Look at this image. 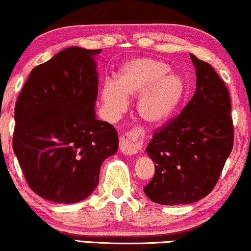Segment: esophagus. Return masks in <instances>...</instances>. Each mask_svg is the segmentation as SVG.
<instances>
[{
    "label": "esophagus",
    "instance_id": "obj_1",
    "mask_svg": "<svg viewBox=\"0 0 251 251\" xmlns=\"http://www.w3.org/2000/svg\"><path fill=\"white\" fill-rule=\"evenodd\" d=\"M144 143V131L140 128H133L124 133L120 137L119 148L124 154L132 155L138 153Z\"/></svg>",
    "mask_w": 251,
    "mask_h": 251
}]
</instances>
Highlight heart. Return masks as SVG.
Returning <instances> with one entry per match:
<instances>
[{
    "mask_svg": "<svg viewBox=\"0 0 251 251\" xmlns=\"http://www.w3.org/2000/svg\"><path fill=\"white\" fill-rule=\"evenodd\" d=\"M166 62L152 57H135L124 62L116 81L101 86V100L108 113L119 116L127 108V98H138V114L149 125H163L179 107L186 83L179 74L170 72Z\"/></svg>",
    "mask_w": 251,
    "mask_h": 251,
    "instance_id": "heart-1",
    "label": "heart"
}]
</instances>
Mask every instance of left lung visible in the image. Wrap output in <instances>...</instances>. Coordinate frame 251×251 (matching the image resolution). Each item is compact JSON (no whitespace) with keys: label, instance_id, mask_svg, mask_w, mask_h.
I'll return each instance as SVG.
<instances>
[{"label":"left lung","instance_id":"1","mask_svg":"<svg viewBox=\"0 0 251 251\" xmlns=\"http://www.w3.org/2000/svg\"><path fill=\"white\" fill-rule=\"evenodd\" d=\"M190 57L197 76L194 97L179 116L154 132L146 148L155 174L144 192L163 205L195 203L208 196L234 146L226 83L208 62Z\"/></svg>","mask_w":251,"mask_h":251}]
</instances>
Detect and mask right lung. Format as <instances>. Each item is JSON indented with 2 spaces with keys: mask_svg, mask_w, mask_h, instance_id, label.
<instances>
[{
  "mask_svg": "<svg viewBox=\"0 0 251 251\" xmlns=\"http://www.w3.org/2000/svg\"><path fill=\"white\" fill-rule=\"evenodd\" d=\"M100 53L59 51L30 72L17 98L14 152L29 188L54 203L87 198L102 162L118 151L116 128L96 117Z\"/></svg>",
  "mask_w": 251,
  "mask_h": 251,
  "instance_id": "obj_1",
  "label": "right lung"
}]
</instances>
